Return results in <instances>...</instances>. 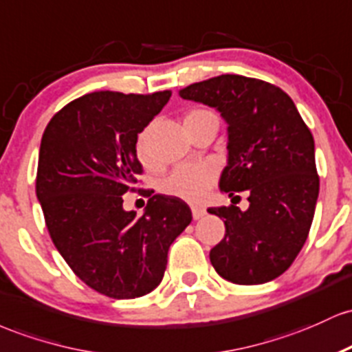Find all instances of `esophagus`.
<instances>
[{"label":"esophagus","mask_w":352,"mask_h":352,"mask_svg":"<svg viewBox=\"0 0 352 352\" xmlns=\"http://www.w3.org/2000/svg\"><path fill=\"white\" fill-rule=\"evenodd\" d=\"M204 216H206V209L192 208V218H195L196 221L201 219V218H204Z\"/></svg>","instance_id":"esophagus-1"}]
</instances>
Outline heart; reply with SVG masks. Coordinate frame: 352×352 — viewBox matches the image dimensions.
I'll return each instance as SVG.
<instances>
[{
	"label": "heart",
	"instance_id": "b5f03b06",
	"mask_svg": "<svg viewBox=\"0 0 352 352\" xmlns=\"http://www.w3.org/2000/svg\"><path fill=\"white\" fill-rule=\"evenodd\" d=\"M204 116H214V114L208 109H195L188 114L184 121ZM136 155L143 163H148V144H146L144 134L138 138ZM214 179L216 173L211 166L181 164L161 181V191L168 196L186 201V203H201L208 196L209 188L214 184Z\"/></svg>",
	"mask_w": 352,
	"mask_h": 352
}]
</instances>
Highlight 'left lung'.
<instances>
[{"mask_svg":"<svg viewBox=\"0 0 352 352\" xmlns=\"http://www.w3.org/2000/svg\"><path fill=\"white\" fill-rule=\"evenodd\" d=\"M183 100L214 108L228 124V164L219 189L248 191L250 208H209L226 234L209 252L221 278L263 284L281 276L302 250L319 195L314 140L278 86L221 74L179 89Z\"/></svg>","mask_w":352,"mask_h":352,"instance_id":"1","label":"left lung"}]
</instances>
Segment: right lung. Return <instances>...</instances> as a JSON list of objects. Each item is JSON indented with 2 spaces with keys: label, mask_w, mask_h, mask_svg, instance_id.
<instances>
[{
  "label": "right lung",
  "mask_w": 352,
  "mask_h": 352,
  "mask_svg": "<svg viewBox=\"0 0 352 352\" xmlns=\"http://www.w3.org/2000/svg\"><path fill=\"white\" fill-rule=\"evenodd\" d=\"M171 91H94L54 114L39 146L36 196L54 246L82 283L134 299L161 283L168 251L191 223L184 201L149 197L143 216L123 208L141 173L136 143Z\"/></svg>",
  "instance_id": "obj_1"
}]
</instances>
